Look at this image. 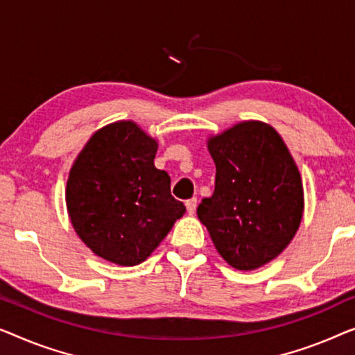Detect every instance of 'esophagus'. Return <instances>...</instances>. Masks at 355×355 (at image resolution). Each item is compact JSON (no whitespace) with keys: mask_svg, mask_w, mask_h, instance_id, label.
Returning a JSON list of instances; mask_svg holds the SVG:
<instances>
[{"mask_svg":"<svg viewBox=\"0 0 355 355\" xmlns=\"http://www.w3.org/2000/svg\"><path fill=\"white\" fill-rule=\"evenodd\" d=\"M184 206H187L188 214H194V211H196V206H198V199L196 198L188 199V201L184 202Z\"/></svg>","mask_w":355,"mask_h":355,"instance_id":"34e87169","label":"esophagus"}]
</instances>
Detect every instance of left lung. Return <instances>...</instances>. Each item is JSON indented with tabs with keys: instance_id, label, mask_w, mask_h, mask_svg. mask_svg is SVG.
<instances>
[{
	"instance_id": "1",
	"label": "left lung",
	"mask_w": 355,
	"mask_h": 355,
	"mask_svg": "<svg viewBox=\"0 0 355 355\" xmlns=\"http://www.w3.org/2000/svg\"><path fill=\"white\" fill-rule=\"evenodd\" d=\"M216 189L198 217L228 266L256 270L283 252L301 225L302 178L272 125L244 121L207 138Z\"/></svg>"
}]
</instances>
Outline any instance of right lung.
Instances as JSON below:
<instances>
[{
    "label": "right lung",
    "mask_w": 355,
    "mask_h": 355,
    "mask_svg": "<svg viewBox=\"0 0 355 355\" xmlns=\"http://www.w3.org/2000/svg\"><path fill=\"white\" fill-rule=\"evenodd\" d=\"M157 139L133 121L94 132L69 172L66 204L78 238L104 261H146L180 217L171 177L154 166Z\"/></svg>",
    "instance_id": "obj_1"
}]
</instances>
